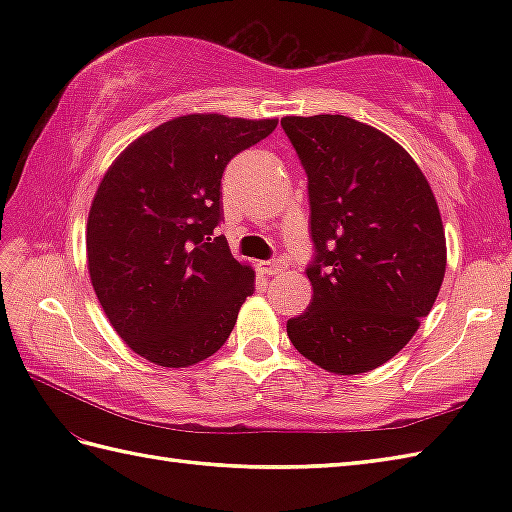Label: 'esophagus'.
<instances>
[{
    "instance_id": "1",
    "label": "esophagus",
    "mask_w": 512,
    "mask_h": 512,
    "mask_svg": "<svg viewBox=\"0 0 512 512\" xmlns=\"http://www.w3.org/2000/svg\"><path fill=\"white\" fill-rule=\"evenodd\" d=\"M259 268H262L266 275H279V273H284V270H286V262H284V259H270V262L259 264Z\"/></svg>"
}]
</instances>
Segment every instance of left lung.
<instances>
[{
  "instance_id": "1",
  "label": "left lung",
  "mask_w": 512,
  "mask_h": 512,
  "mask_svg": "<svg viewBox=\"0 0 512 512\" xmlns=\"http://www.w3.org/2000/svg\"><path fill=\"white\" fill-rule=\"evenodd\" d=\"M308 176L312 303L288 321L297 350L350 376L387 363L427 317L447 270L438 202L387 134L341 114L281 118Z\"/></svg>"
}]
</instances>
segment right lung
<instances>
[{
  "label": "right lung",
  "instance_id": "add662e5",
  "mask_svg": "<svg viewBox=\"0 0 512 512\" xmlns=\"http://www.w3.org/2000/svg\"><path fill=\"white\" fill-rule=\"evenodd\" d=\"M277 118L187 114L136 138L103 176L88 217V270L118 336L147 361L189 367L231 336L255 270L231 255L222 173Z\"/></svg>",
  "mask_w": 512,
  "mask_h": 512
}]
</instances>
